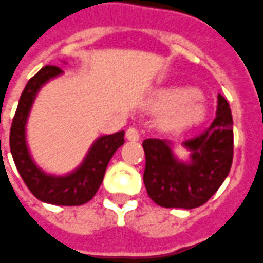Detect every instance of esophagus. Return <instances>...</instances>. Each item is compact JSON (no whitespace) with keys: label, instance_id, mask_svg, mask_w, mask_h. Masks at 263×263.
<instances>
[{"label":"esophagus","instance_id":"obj_1","mask_svg":"<svg viewBox=\"0 0 263 263\" xmlns=\"http://www.w3.org/2000/svg\"><path fill=\"white\" fill-rule=\"evenodd\" d=\"M126 139L129 140V141H139L140 133L137 132V129H134V127H129V129H127V132H126Z\"/></svg>","mask_w":263,"mask_h":263}]
</instances>
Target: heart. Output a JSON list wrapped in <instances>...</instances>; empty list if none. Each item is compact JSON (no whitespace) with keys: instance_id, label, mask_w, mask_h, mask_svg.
<instances>
[{"instance_id":"b5f03b06","label":"heart","mask_w":263,"mask_h":263,"mask_svg":"<svg viewBox=\"0 0 263 263\" xmlns=\"http://www.w3.org/2000/svg\"><path fill=\"white\" fill-rule=\"evenodd\" d=\"M150 108L160 110L157 126L166 133H181L200 124L208 108L196 91L189 87H168L155 93Z\"/></svg>"}]
</instances>
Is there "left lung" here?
<instances>
[{
  "instance_id": "obj_1",
  "label": "left lung",
  "mask_w": 263,
  "mask_h": 263,
  "mask_svg": "<svg viewBox=\"0 0 263 263\" xmlns=\"http://www.w3.org/2000/svg\"><path fill=\"white\" fill-rule=\"evenodd\" d=\"M233 116L227 99L218 93L212 126L200 136L182 143L189 151L178 158L171 140L145 139L144 185L148 196L161 208L195 209L217 192L233 164Z\"/></svg>"
}]
</instances>
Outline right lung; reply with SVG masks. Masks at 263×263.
<instances>
[{"label": "right lung", "mask_w": 263, "mask_h": 263, "mask_svg": "<svg viewBox=\"0 0 263 263\" xmlns=\"http://www.w3.org/2000/svg\"><path fill=\"white\" fill-rule=\"evenodd\" d=\"M61 74L63 71L59 67L46 66L28 81L12 120L9 147L19 175L22 176L34 197L49 204L80 206L89 202L97 195L109 161L119 147L123 145L124 132L122 130L98 137L91 144L81 164L72 171L57 175L42 170L30 154L26 140V126L40 89Z\"/></svg>", "instance_id": "1"}]
</instances>
